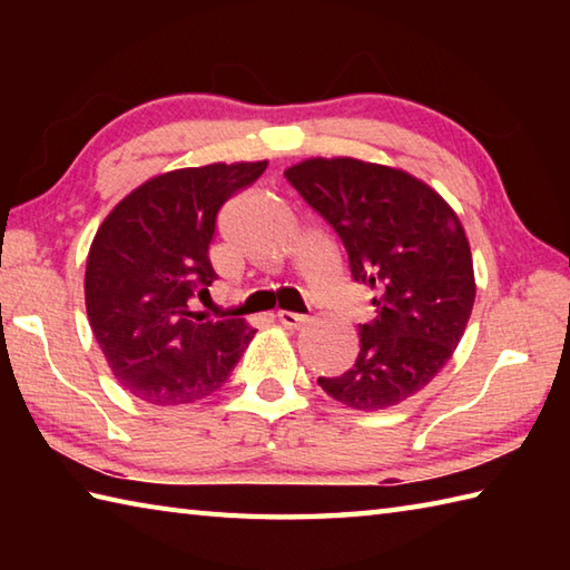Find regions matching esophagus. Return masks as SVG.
Returning <instances> with one entry per match:
<instances>
[{
  "instance_id": "1",
  "label": "esophagus",
  "mask_w": 570,
  "mask_h": 570,
  "mask_svg": "<svg viewBox=\"0 0 570 570\" xmlns=\"http://www.w3.org/2000/svg\"><path fill=\"white\" fill-rule=\"evenodd\" d=\"M276 318L284 325V328H292V331L304 328V325L308 323L306 316H301V313H292V311H278Z\"/></svg>"
}]
</instances>
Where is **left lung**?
Here are the masks:
<instances>
[{"instance_id":"8db88e82","label":"left lung","mask_w":570,"mask_h":570,"mask_svg":"<svg viewBox=\"0 0 570 570\" xmlns=\"http://www.w3.org/2000/svg\"><path fill=\"white\" fill-rule=\"evenodd\" d=\"M286 180L328 223L350 274L374 292L360 353L325 394L377 411L421 392L451 360L475 301L470 245L458 215L419 178L357 159H308Z\"/></svg>"}]
</instances>
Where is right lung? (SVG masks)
I'll return each instance as SVG.
<instances>
[{"mask_svg":"<svg viewBox=\"0 0 570 570\" xmlns=\"http://www.w3.org/2000/svg\"><path fill=\"white\" fill-rule=\"evenodd\" d=\"M266 168L210 164L156 176L105 217L85 269L95 341L129 394L154 406L210 396L227 382L254 331L235 318H200L193 298L217 274L208 249L223 205Z\"/></svg>","mask_w":570,"mask_h":570,"instance_id":"1","label":"right lung"}]
</instances>
